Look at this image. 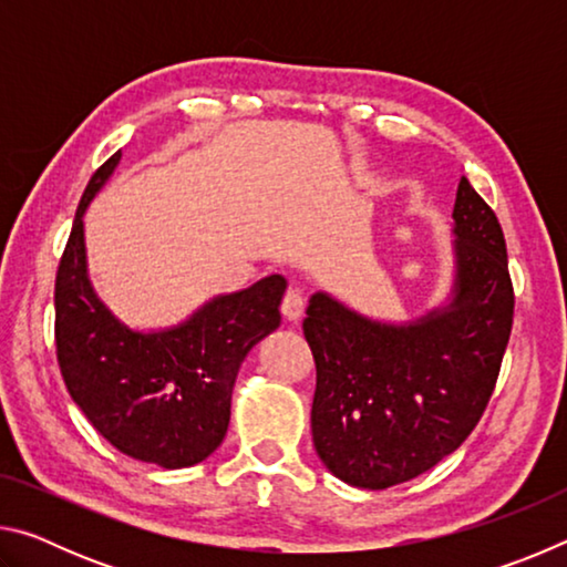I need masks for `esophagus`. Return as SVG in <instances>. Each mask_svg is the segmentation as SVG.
Listing matches in <instances>:
<instances>
[{
  "instance_id": "esophagus-1",
  "label": "esophagus",
  "mask_w": 567,
  "mask_h": 567,
  "mask_svg": "<svg viewBox=\"0 0 567 567\" xmlns=\"http://www.w3.org/2000/svg\"><path fill=\"white\" fill-rule=\"evenodd\" d=\"M302 312H305V297H302L300 290H297V287H290V290H287L285 297H282V315H285V320L297 322V320L302 318Z\"/></svg>"
}]
</instances>
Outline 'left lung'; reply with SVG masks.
I'll return each mask as SVG.
<instances>
[{
	"mask_svg": "<svg viewBox=\"0 0 567 567\" xmlns=\"http://www.w3.org/2000/svg\"><path fill=\"white\" fill-rule=\"evenodd\" d=\"M453 287L415 320L362 315L318 290L305 340L318 364L312 443L362 491L408 483L465 443L493 395L513 328L501 223L465 177L453 207Z\"/></svg>",
	"mask_w": 567,
	"mask_h": 567,
	"instance_id": "left-lung-1",
	"label": "left lung"
}]
</instances>
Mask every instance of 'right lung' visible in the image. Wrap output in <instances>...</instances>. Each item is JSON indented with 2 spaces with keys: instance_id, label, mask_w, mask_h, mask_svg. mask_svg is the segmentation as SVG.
<instances>
[{
  "instance_id": "obj_1",
  "label": "right lung",
  "mask_w": 567,
  "mask_h": 567,
  "mask_svg": "<svg viewBox=\"0 0 567 567\" xmlns=\"http://www.w3.org/2000/svg\"><path fill=\"white\" fill-rule=\"evenodd\" d=\"M122 152L94 172L76 207L54 287L56 360L94 430L120 453L165 470L203 463L225 440L237 372L247 352L280 328L282 275L209 297L187 320L137 330L90 280L84 213Z\"/></svg>"
}]
</instances>
